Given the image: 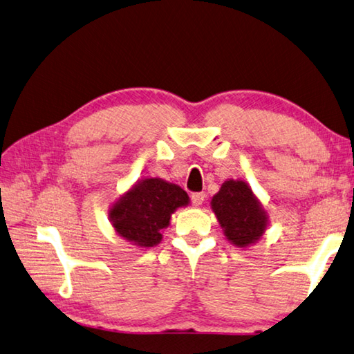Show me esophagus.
I'll use <instances>...</instances> for the list:
<instances>
[{
  "label": "esophagus",
  "instance_id": "obj_1",
  "mask_svg": "<svg viewBox=\"0 0 354 354\" xmlns=\"http://www.w3.org/2000/svg\"><path fill=\"white\" fill-rule=\"evenodd\" d=\"M192 203H194V205H201L204 203V198H205V194L204 192H195V194H192Z\"/></svg>",
  "mask_w": 354,
  "mask_h": 354
}]
</instances>
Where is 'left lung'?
Listing matches in <instances>:
<instances>
[{
  "label": "left lung",
  "mask_w": 354,
  "mask_h": 354,
  "mask_svg": "<svg viewBox=\"0 0 354 354\" xmlns=\"http://www.w3.org/2000/svg\"><path fill=\"white\" fill-rule=\"evenodd\" d=\"M212 209L220 221L224 235L235 246L246 248L265 232L268 218L252 190L243 181H229L212 198Z\"/></svg>",
  "instance_id": "1"
}]
</instances>
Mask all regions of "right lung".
I'll return each instance as SVG.
<instances>
[{
  "mask_svg": "<svg viewBox=\"0 0 354 354\" xmlns=\"http://www.w3.org/2000/svg\"><path fill=\"white\" fill-rule=\"evenodd\" d=\"M189 204V195L160 178L138 183L110 210L111 223L120 236L140 248H153L162 240L160 230L169 226L170 215Z\"/></svg>",
  "mask_w": 354,
  "mask_h": 354,
  "instance_id": "obj_1",
  "label": "right lung"
}]
</instances>
